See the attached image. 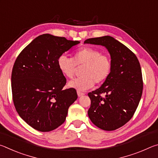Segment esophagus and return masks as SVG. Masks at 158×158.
<instances>
[{
	"label": "esophagus",
	"instance_id": "obj_1",
	"mask_svg": "<svg viewBox=\"0 0 158 158\" xmlns=\"http://www.w3.org/2000/svg\"><path fill=\"white\" fill-rule=\"evenodd\" d=\"M77 95H78L79 97H81V96H82V95H84V93L80 92V91H77Z\"/></svg>",
	"mask_w": 158,
	"mask_h": 158
}]
</instances>
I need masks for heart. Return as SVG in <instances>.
Listing matches in <instances>:
<instances>
[{
	"instance_id": "b5f03b06",
	"label": "heart",
	"mask_w": 158,
	"mask_h": 158,
	"mask_svg": "<svg viewBox=\"0 0 158 158\" xmlns=\"http://www.w3.org/2000/svg\"><path fill=\"white\" fill-rule=\"evenodd\" d=\"M58 67L63 76L73 78L77 68H81L78 79L69 81L68 85L78 91H84L95 83L100 84L108 78L111 71V61L107 55L102 54L100 50L84 47L73 53V58L61 55L58 59Z\"/></svg>"
}]
</instances>
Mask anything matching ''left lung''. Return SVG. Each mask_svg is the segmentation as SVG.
Returning a JSON list of instances; mask_svg holds the SVG:
<instances>
[{
  "label": "left lung",
  "instance_id": "left-lung-1",
  "mask_svg": "<svg viewBox=\"0 0 158 158\" xmlns=\"http://www.w3.org/2000/svg\"><path fill=\"white\" fill-rule=\"evenodd\" d=\"M84 44L105 47L111 56L109 77L99 89L88 94L91 101L88 115L100 129L115 130L132 118L139 103L143 91L140 63L132 51L111 36L87 39Z\"/></svg>",
  "mask_w": 158,
  "mask_h": 158
}]
</instances>
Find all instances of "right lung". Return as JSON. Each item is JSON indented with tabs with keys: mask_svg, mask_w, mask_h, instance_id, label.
<instances>
[{
	"mask_svg": "<svg viewBox=\"0 0 158 158\" xmlns=\"http://www.w3.org/2000/svg\"><path fill=\"white\" fill-rule=\"evenodd\" d=\"M79 42L43 34L16 59L11 77L13 102L19 116L35 130L56 129L65 122L69 106L77 99L74 89H63L66 79L57 61Z\"/></svg>",
	"mask_w": 158,
	"mask_h": 158,
	"instance_id": "1",
	"label": "right lung"
}]
</instances>
